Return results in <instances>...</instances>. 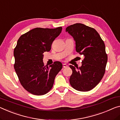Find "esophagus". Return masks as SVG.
I'll return each mask as SVG.
<instances>
[{"label": "esophagus", "instance_id": "esophagus-1", "mask_svg": "<svg viewBox=\"0 0 120 120\" xmlns=\"http://www.w3.org/2000/svg\"><path fill=\"white\" fill-rule=\"evenodd\" d=\"M63 67L64 68H67V67H68V65H66V64H63Z\"/></svg>", "mask_w": 120, "mask_h": 120}]
</instances>
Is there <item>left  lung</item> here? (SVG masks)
I'll return each instance as SVG.
<instances>
[{
  "instance_id": "left-lung-1",
  "label": "left lung",
  "mask_w": 120,
  "mask_h": 120,
  "mask_svg": "<svg viewBox=\"0 0 120 120\" xmlns=\"http://www.w3.org/2000/svg\"><path fill=\"white\" fill-rule=\"evenodd\" d=\"M66 32L75 41L77 52L84 56L80 67L70 65L72 70L70 83L77 91H90L99 83L105 74L108 58L104 42L95 29L82 23L68 26Z\"/></svg>"
}]
</instances>
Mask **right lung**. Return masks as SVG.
<instances>
[{"label": "right lung", "instance_id": "add662e5", "mask_svg": "<svg viewBox=\"0 0 120 120\" xmlns=\"http://www.w3.org/2000/svg\"><path fill=\"white\" fill-rule=\"evenodd\" d=\"M62 27L35 28L20 37L14 50V67L21 85L36 95L47 93L53 86L56 75L62 69L60 62L44 65L43 54L51 50L52 42Z\"/></svg>", "mask_w": 120, "mask_h": 120}]
</instances>
